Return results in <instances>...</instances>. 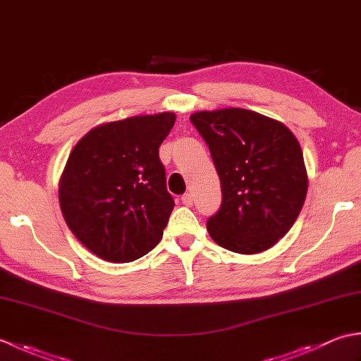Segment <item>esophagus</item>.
<instances>
[{"label": "esophagus", "instance_id": "1", "mask_svg": "<svg viewBox=\"0 0 361 361\" xmlns=\"http://www.w3.org/2000/svg\"><path fill=\"white\" fill-rule=\"evenodd\" d=\"M181 202L185 203L186 206H192V203H194V195L190 194V192L183 194V195H181Z\"/></svg>", "mask_w": 361, "mask_h": 361}]
</instances>
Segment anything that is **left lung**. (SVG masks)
<instances>
[{
    "mask_svg": "<svg viewBox=\"0 0 361 361\" xmlns=\"http://www.w3.org/2000/svg\"><path fill=\"white\" fill-rule=\"evenodd\" d=\"M190 122L216 164L221 206L208 220L220 247L240 255L268 248L293 226L307 195L301 145L282 124L245 109L197 111Z\"/></svg>",
    "mask_w": 361,
    "mask_h": 361,
    "instance_id": "obj_1",
    "label": "left lung"
}]
</instances>
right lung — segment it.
<instances>
[{"instance_id":"obj_1","label":"right lung","mask_w":361,"mask_h":361,"mask_svg":"<svg viewBox=\"0 0 361 361\" xmlns=\"http://www.w3.org/2000/svg\"><path fill=\"white\" fill-rule=\"evenodd\" d=\"M175 119L164 111L106 122L74 145L59 183L60 209L97 257L132 262L163 237L175 203L158 150Z\"/></svg>"}]
</instances>
